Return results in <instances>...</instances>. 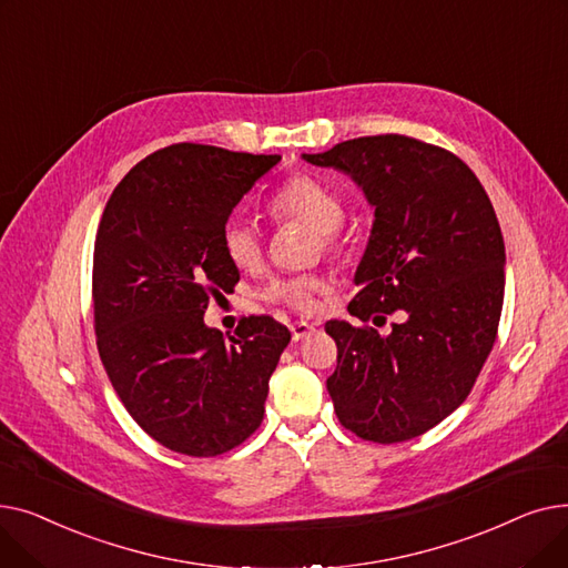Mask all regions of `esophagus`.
I'll return each mask as SVG.
<instances>
[{"mask_svg":"<svg viewBox=\"0 0 568 568\" xmlns=\"http://www.w3.org/2000/svg\"><path fill=\"white\" fill-rule=\"evenodd\" d=\"M315 326H317V324L306 322V320L294 322V324H292V341H304L306 336H311V334L315 332Z\"/></svg>","mask_w":568,"mask_h":568,"instance_id":"obj_1","label":"esophagus"}]
</instances>
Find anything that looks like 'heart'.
I'll return each instance as SVG.
<instances>
[{
  "label": "heart",
  "instance_id": "heart-1",
  "mask_svg": "<svg viewBox=\"0 0 568 568\" xmlns=\"http://www.w3.org/2000/svg\"><path fill=\"white\" fill-rule=\"evenodd\" d=\"M268 212L276 221H300L320 232L324 244H332L336 230L345 221L341 197L313 176L300 174L285 182L268 202ZM225 257L236 268H255L264 257V239L260 227L242 214H232L221 230ZM329 290V281L320 274H300L278 278L266 287V300L302 313L317 308L320 294Z\"/></svg>",
  "mask_w": 568,
  "mask_h": 568
}]
</instances>
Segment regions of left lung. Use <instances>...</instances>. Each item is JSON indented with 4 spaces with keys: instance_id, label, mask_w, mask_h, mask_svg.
I'll list each match as a JSON object with an SVG mask.
<instances>
[{
    "instance_id": "1",
    "label": "left lung",
    "mask_w": 568,
    "mask_h": 568,
    "mask_svg": "<svg viewBox=\"0 0 568 568\" xmlns=\"http://www.w3.org/2000/svg\"><path fill=\"white\" fill-rule=\"evenodd\" d=\"M306 163L352 176L375 209L347 311H403L379 336L326 322L338 366L326 379L341 424L364 439L419 437L463 405L493 349L504 302V239L476 174L446 149L405 135L356 138ZM379 326V324H377Z\"/></svg>"
}]
</instances>
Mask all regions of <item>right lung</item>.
I'll list each match as a JSON object with an SVG mask.
<instances>
[{
    "label": "right lung",
    "instance_id": "obj_1",
    "mask_svg": "<svg viewBox=\"0 0 568 568\" xmlns=\"http://www.w3.org/2000/svg\"><path fill=\"white\" fill-rule=\"evenodd\" d=\"M278 154L172 144L112 191L94 244V322L103 368L135 424L165 449L212 458L262 424L287 326L244 317L234 336L204 324L239 281L223 223Z\"/></svg>",
    "mask_w": 568,
    "mask_h": 568
}]
</instances>
